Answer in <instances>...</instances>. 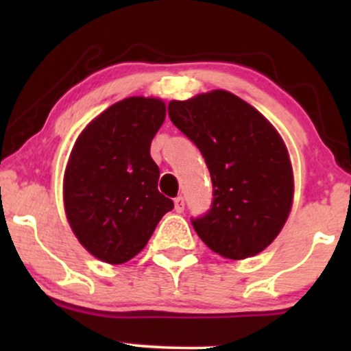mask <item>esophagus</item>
<instances>
[{
	"label": "esophagus",
	"mask_w": 351,
	"mask_h": 351,
	"mask_svg": "<svg viewBox=\"0 0 351 351\" xmlns=\"http://www.w3.org/2000/svg\"><path fill=\"white\" fill-rule=\"evenodd\" d=\"M184 209V198L183 196H176L175 198V211L176 213H183Z\"/></svg>",
	"instance_id": "esophagus-1"
}]
</instances>
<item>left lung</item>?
I'll return each mask as SVG.
<instances>
[{
  "label": "left lung",
  "mask_w": 351,
  "mask_h": 351,
  "mask_svg": "<svg viewBox=\"0 0 351 351\" xmlns=\"http://www.w3.org/2000/svg\"><path fill=\"white\" fill-rule=\"evenodd\" d=\"M168 115L199 148L211 175V208L191 219L201 241L234 261L264 251L293 198L292 165L276 128L228 90L171 100Z\"/></svg>",
  "instance_id": "left-lung-1"
}]
</instances>
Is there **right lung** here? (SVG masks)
I'll list each match as a JSON object with an SVG mask.
<instances>
[{
	"instance_id": "obj_1",
	"label": "right lung",
	"mask_w": 351,
	"mask_h": 351,
	"mask_svg": "<svg viewBox=\"0 0 351 351\" xmlns=\"http://www.w3.org/2000/svg\"><path fill=\"white\" fill-rule=\"evenodd\" d=\"M167 107L153 97H128L87 125L64 175V204L72 231L92 256L123 264L147 245L173 201L158 191L150 156Z\"/></svg>"
}]
</instances>
